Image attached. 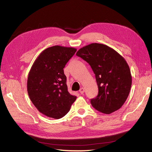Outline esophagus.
<instances>
[{"label":"esophagus","instance_id":"34e87169","mask_svg":"<svg viewBox=\"0 0 152 152\" xmlns=\"http://www.w3.org/2000/svg\"><path fill=\"white\" fill-rule=\"evenodd\" d=\"M79 92H80V94H83V93H84V92H85V89H84V88H83V87H81L80 89V91H79Z\"/></svg>","mask_w":152,"mask_h":152}]
</instances>
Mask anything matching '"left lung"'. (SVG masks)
<instances>
[{"label": "left lung", "mask_w": 152, "mask_h": 152, "mask_svg": "<svg viewBox=\"0 0 152 152\" xmlns=\"http://www.w3.org/2000/svg\"><path fill=\"white\" fill-rule=\"evenodd\" d=\"M76 55L86 61L95 74L98 95L91 100L92 106L107 114L119 110L132 86L130 70L125 59L114 49L98 43L84 46Z\"/></svg>", "instance_id": "1"}]
</instances>
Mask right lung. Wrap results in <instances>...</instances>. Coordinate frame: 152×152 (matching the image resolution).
<instances>
[{
  "label": "right lung",
  "mask_w": 152,
  "mask_h": 152,
  "mask_svg": "<svg viewBox=\"0 0 152 152\" xmlns=\"http://www.w3.org/2000/svg\"><path fill=\"white\" fill-rule=\"evenodd\" d=\"M76 49L54 45L39 54L31 68L27 83L28 95L44 115L60 119L68 113L76 96L68 92L64 68Z\"/></svg>",
  "instance_id": "right-lung-1"
}]
</instances>
